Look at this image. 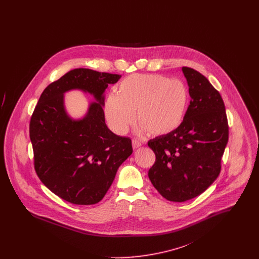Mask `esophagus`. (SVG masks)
<instances>
[{
    "label": "esophagus",
    "mask_w": 259,
    "mask_h": 259,
    "mask_svg": "<svg viewBox=\"0 0 259 259\" xmlns=\"http://www.w3.org/2000/svg\"><path fill=\"white\" fill-rule=\"evenodd\" d=\"M132 145H133V148H134V149H138V148L142 147V143L139 142V141H137L135 139L132 140Z\"/></svg>",
    "instance_id": "obj_1"
}]
</instances>
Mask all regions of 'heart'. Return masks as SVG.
<instances>
[{
    "label": "heart",
    "mask_w": 259,
    "mask_h": 259,
    "mask_svg": "<svg viewBox=\"0 0 259 259\" xmlns=\"http://www.w3.org/2000/svg\"><path fill=\"white\" fill-rule=\"evenodd\" d=\"M189 95L185 84L162 74H131L120 81L117 94L106 102V117L124 134L136 122L140 133L166 136L184 122Z\"/></svg>",
    "instance_id": "obj_1"
}]
</instances>
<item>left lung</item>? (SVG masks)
<instances>
[{
    "instance_id": "obj_1",
    "label": "left lung",
    "mask_w": 259,
    "mask_h": 259,
    "mask_svg": "<svg viewBox=\"0 0 259 259\" xmlns=\"http://www.w3.org/2000/svg\"><path fill=\"white\" fill-rule=\"evenodd\" d=\"M190 104L181 127L149 140L155 162L148 171L151 184L165 199L185 202L203 193L219 177L228 142L224 102L208 78L183 67Z\"/></svg>"
}]
</instances>
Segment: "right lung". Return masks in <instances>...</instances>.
<instances>
[{
  "label": "right lung",
  "mask_w": 259,
  "mask_h": 259,
  "mask_svg": "<svg viewBox=\"0 0 259 259\" xmlns=\"http://www.w3.org/2000/svg\"><path fill=\"white\" fill-rule=\"evenodd\" d=\"M120 74L74 69L41 93L30 119L34 167L38 179L58 197L75 205H93L106 195L118 167L133 152L132 141L111 132L105 122L106 88ZM81 89L95 95L86 117L74 122L63 109L62 95Z\"/></svg>",
  "instance_id": "right-lung-1"
}]
</instances>
